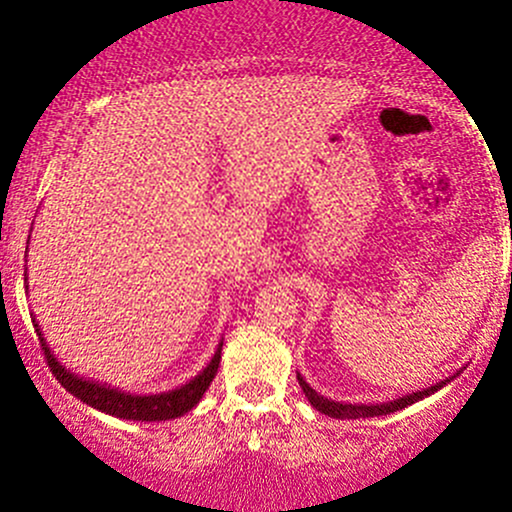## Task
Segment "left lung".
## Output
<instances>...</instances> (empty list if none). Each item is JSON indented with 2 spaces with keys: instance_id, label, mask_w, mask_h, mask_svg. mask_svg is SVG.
Returning a JSON list of instances; mask_svg holds the SVG:
<instances>
[{
  "instance_id": "8db88e82",
  "label": "left lung",
  "mask_w": 512,
  "mask_h": 512,
  "mask_svg": "<svg viewBox=\"0 0 512 512\" xmlns=\"http://www.w3.org/2000/svg\"><path fill=\"white\" fill-rule=\"evenodd\" d=\"M460 373H462V368L457 370V373H452L450 378H445V380H440V383H436V385L426 387V390H416V392H411V395L397 397V399H392V402H383V404H346V402H334V399H327L325 395H320V392H315L313 387L305 383V378H303L301 373H298L296 378H298V385L303 387V392H305V397H308V402L313 404V409L320 411V414L332 416V419H368V416L395 414V411L409 407V404L419 402V399L431 397L433 392H438L440 387L448 385L450 380H455Z\"/></svg>"
}]
</instances>
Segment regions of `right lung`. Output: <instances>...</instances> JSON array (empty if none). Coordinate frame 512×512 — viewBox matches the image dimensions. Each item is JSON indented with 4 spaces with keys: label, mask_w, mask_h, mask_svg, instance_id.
Here are the masks:
<instances>
[{
    "label": "right lung",
    "mask_w": 512,
    "mask_h": 512,
    "mask_svg": "<svg viewBox=\"0 0 512 512\" xmlns=\"http://www.w3.org/2000/svg\"><path fill=\"white\" fill-rule=\"evenodd\" d=\"M33 327L35 332H38L40 346H43L45 358H48L52 375L60 380L64 390L72 392L76 399H81V402L88 404V407L103 411V414L117 416V419H127V421H168V419H178V416L187 414L192 407H197L199 399H202L204 392L209 390L211 380H214L216 370H219V363H221L223 342H219L214 356H211V361L199 370L190 383L175 387V390H168V392H158V395H132V392L120 390V387L98 383V380H88L84 375H76L72 370L64 368L55 358V354H52L48 342H45L35 317H33Z\"/></svg>",
    "instance_id": "obj_1"
}]
</instances>
